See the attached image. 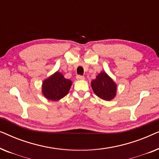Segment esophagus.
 Instances as JSON below:
<instances>
[{"label": "esophagus", "instance_id": "34e87169", "mask_svg": "<svg viewBox=\"0 0 159 159\" xmlns=\"http://www.w3.org/2000/svg\"><path fill=\"white\" fill-rule=\"evenodd\" d=\"M77 77V80H84V77L82 75H77V77Z\"/></svg>", "mask_w": 159, "mask_h": 159}]
</instances>
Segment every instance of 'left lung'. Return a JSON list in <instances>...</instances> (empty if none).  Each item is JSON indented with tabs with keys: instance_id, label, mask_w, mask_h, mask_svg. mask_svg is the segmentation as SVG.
Wrapping results in <instances>:
<instances>
[{
	"instance_id": "1",
	"label": "left lung",
	"mask_w": 159,
	"mask_h": 159,
	"mask_svg": "<svg viewBox=\"0 0 159 159\" xmlns=\"http://www.w3.org/2000/svg\"><path fill=\"white\" fill-rule=\"evenodd\" d=\"M95 94L105 101L114 98L116 93V85L106 72H101L91 82Z\"/></svg>"
}]
</instances>
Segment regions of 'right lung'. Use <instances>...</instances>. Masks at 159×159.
Masks as SVG:
<instances>
[{
	"label": "right lung",
	"mask_w": 159,
	"mask_h": 159,
	"mask_svg": "<svg viewBox=\"0 0 159 159\" xmlns=\"http://www.w3.org/2000/svg\"><path fill=\"white\" fill-rule=\"evenodd\" d=\"M71 85V81L57 71L43 82V93L48 100L58 101L68 94Z\"/></svg>",
	"instance_id": "obj_1"
}]
</instances>
